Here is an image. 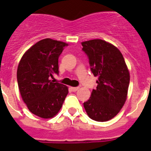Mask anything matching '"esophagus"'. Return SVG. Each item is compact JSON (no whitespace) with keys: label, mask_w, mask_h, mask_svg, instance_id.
Returning <instances> with one entry per match:
<instances>
[{"label":"esophagus","mask_w":151,"mask_h":151,"mask_svg":"<svg viewBox=\"0 0 151 151\" xmlns=\"http://www.w3.org/2000/svg\"><path fill=\"white\" fill-rule=\"evenodd\" d=\"M70 89H71V91L75 92V91H77V90H78L79 88L78 87H71V88H70Z\"/></svg>","instance_id":"1"}]
</instances>
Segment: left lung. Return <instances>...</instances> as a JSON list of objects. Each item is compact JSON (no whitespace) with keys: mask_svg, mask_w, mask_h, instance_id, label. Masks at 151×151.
<instances>
[{"mask_svg":"<svg viewBox=\"0 0 151 151\" xmlns=\"http://www.w3.org/2000/svg\"><path fill=\"white\" fill-rule=\"evenodd\" d=\"M82 50L89 60L91 71L97 86L89 99L83 103L93 120L105 122L114 117L125 104L130 83V74L120 51L103 40L82 43Z\"/></svg>","mask_w":151,"mask_h":151,"instance_id":"8db88e82","label":"left lung"}]
</instances>
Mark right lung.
<instances>
[{
	"label": "right lung",
	"instance_id": "obj_1",
	"mask_svg": "<svg viewBox=\"0 0 151 151\" xmlns=\"http://www.w3.org/2000/svg\"><path fill=\"white\" fill-rule=\"evenodd\" d=\"M65 46L43 39L28 49L19 63L17 79L22 99L32 114L41 118L55 116L68 93L66 86L50 80L53 74H59L58 58Z\"/></svg>",
	"mask_w": 151,
	"mask_h": 151
}]
</instances>
